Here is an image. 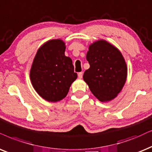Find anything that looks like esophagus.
Segmentation results:
<instances>
[{
	"instance_id": "34e87169",
	"label": "esophagus",
	"mask_w": 152,
	"mask_h": 152,
	"mask_svg": "<svg viewBox=\"0 0 152 152\" xmlns=\"http://www.w3.org/2000/svg\"><path fill=\"white\" fill-rule=\"evenodd\" d=\"M83 72H79L78 74V77L79 78H83Z\"/></svg>"
}]
</instances>
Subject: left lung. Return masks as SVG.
Returning a JSON list of instances; mask_svg holds the SVG:
<instances>
[{"label": "left lung", "instance_id": "obj_1", "mask_svg": "<svg viewBox=\"0 0 152 152\" xmlns=\"http://www.w3.org/2000/svg\"><path fill=\"white\" fill-rule=\"evenodd\" d=\"M86 59L90 68L83 78L93 95L101 102L115 98L127 77V66L121 52L108 42L99 40L89 46Z\"/></svg>", "mask_w": 152, "mask_h": 152}]
</instances>
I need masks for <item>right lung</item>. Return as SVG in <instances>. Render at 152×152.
<instances>
[{"mask_svg": "<svg viewBox=\"0 0 152 152\" xmlns=\"http://www.w3.org/2000/svg\"><path fill=\"white\" fill-rule=\"evenodd\" d=\"M62 40H50L38 49L30 71L32 86L38 95L48 102L66 97L77 78L70 57L65 56Z\"/></svg>", "mask_w": 152, "mask_h": 152, "instance_id": "add662e5", "label": "right lung"}]
</instances>
